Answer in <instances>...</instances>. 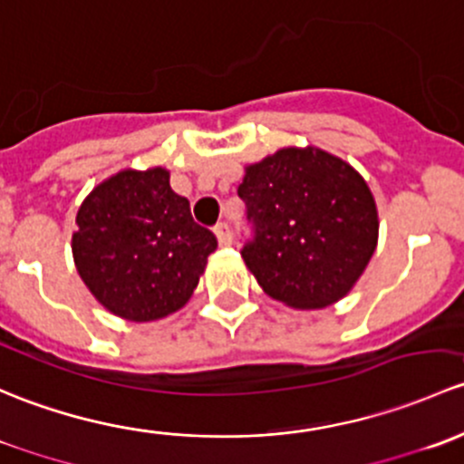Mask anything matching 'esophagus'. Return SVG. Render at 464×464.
Returning <instances> with one entry per match:
<instances>
[{
	"mask_svg": "<svg viewBox=\"0 0 464 464\" xmlns=\"http://www.w3.org/2000/svg\"><path fill=\"white\" fill-rule=\"evenodd\" d=\"M214 234H217L218 246H230L232 243V232L230 227H227V223H218V226L214 227Z\"/></svg>",
	"mask_w": 464,
	"mask_h": 464,
	"instance_id": "obj_1",
	"label": "esophagus"
}]
</instances>
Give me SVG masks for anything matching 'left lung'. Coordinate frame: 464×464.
<instances>
[{
    "label": "left lung",
    "mask_w": 464,
    "mask_h": 464,
    "mask_svg": "<svg viewBox=\"0 0 464 464\" xmlns=\"http://www.w3.org/2000/svg\"><path fill=\"white\" fill-rule=\"evenodd\" d=\"M238 197L255 238L247 270L267 297L317 310L346 297L377 247L380 218L364 176L319 147H284L246 165Z\"/></svg>",
    "instance_id": "8db88e82"
}]
</instances>
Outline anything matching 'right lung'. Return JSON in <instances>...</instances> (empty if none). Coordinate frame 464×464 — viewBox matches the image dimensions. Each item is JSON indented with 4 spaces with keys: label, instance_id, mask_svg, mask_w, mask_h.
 Here are the masks:
<instances>
[{
    "label": "right lung",
    "instance_id": "right-lung-1",
    "mask_svg": "<svg viewBox=\"0 0 464 464\" xmlns=\"http://www.w3.org/2000/svg\"><path fill=\"white\" fill-rule=\"evenodd\" d=\"M75 270L95 302L127 322L176 313L197 290L217 237L194 223L165 167L121 169L95 185L75 217Z\"/></svg>",
    "mask_w": 464,
    "mask_h": 464
}]
</instances>
